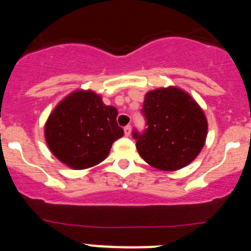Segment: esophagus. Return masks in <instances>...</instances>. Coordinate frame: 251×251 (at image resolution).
Listing matches in <instances>:
<instances>
[{
	"label": "esophagus",
	"instance_id": "1",
	"mask_svg": "<svg viewBox=\"0 0 251 251\" xmlns=\"http://www.w3.org/2000/svg\"><path fill=\"white\" fill-rule=\"evenodd\" d=\"M130 132H132V127L130 126H127V127H124V134L127 137L130 136Z\"/></svg>",
	"mask_w": 251,
	"mask_h": 251
}]
</instances>
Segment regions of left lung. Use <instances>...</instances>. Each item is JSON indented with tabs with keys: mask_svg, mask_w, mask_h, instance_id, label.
<instances>
[{
	"mask_svg": "<svg viewBox=\"0 0 251 251\" xmlns=\"http://www.w3.org/2000/svg\"><path fill=\"white\" fill-rule=\"evenodd\" d=\"M143 114L147 129L136 130V147L148 165L161 171H177L190 165L205 146L207 119L197 101L185 90L167 86L145 95Z\"/></svg>",
	"mask_w": 251,
	"mask_h": 251,
	"instance_id": "1",
	"label": "left lung"
}]
</instances>
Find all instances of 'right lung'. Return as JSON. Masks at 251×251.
<instances>
[{
  "label": "right lung",
  "instance_id": "add662e5",
  "mask_svg": "<svg viewBox=\"0 0 251 251\" xmlns=\"http://www.w3.org/2000/svg\"><path fill=\"white\" fill-rule=\"evenodd\" d=\"M118 110L105 105L93 90L77 89L55 106L45 123L50 152L73 170L94 167L108 157L124 132L117 124Z\"/></svg>",
  "mask_w": 251,
  "mask_h": 251
}]
</instances>
